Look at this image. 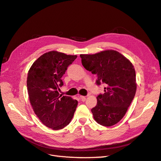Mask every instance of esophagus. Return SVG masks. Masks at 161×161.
<instances>
[{
  "label": "esophagus",
  "mask_w": 161,
  "mask_h": 161,
  "mask_svg": "<svg viewBox=\"0 0 161 161\" xmlns=\"http://www.w3.org/2000/svg\"><path fill=\"white\" fill-rule=\"evenodd\" d=\"M80 97V100L82 101H85V100H86V97H85V96H82V95H80V96H79Z\"/></svg>",
  "instance_id": "obj_1"
}]
</instances>
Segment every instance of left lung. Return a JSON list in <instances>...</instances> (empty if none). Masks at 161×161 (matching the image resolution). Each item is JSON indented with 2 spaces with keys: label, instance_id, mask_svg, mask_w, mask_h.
Wrapping results in <instances>:
<instances>
[{
  "label": "left lung",
  "instance_id": "1",
  "mask_svg": "<svg viewBox=\"0 0 161 161\" xmlns=\"http://www.w3.org/2000/svg\"><path fill=\"white\" fill-rule=\"evenodd\" d=\"M80 57L85 69L97 75L96 84L106 85L105 92L97 97V105L91 109L95 120L107 127L116 124L124 118L136 94L134 66L115 50L80 54Z\"/></svg>",
  "mask_w": 161,
  "mask_h": 161
}]
</instances>
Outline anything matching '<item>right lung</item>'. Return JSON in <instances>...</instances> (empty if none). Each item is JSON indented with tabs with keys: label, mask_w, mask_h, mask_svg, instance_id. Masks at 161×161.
I'll use <instances>...</instances> for the list:
<instances>
[{
	"label": "right lung",
	"mask_w": 161,
	"mask_h": 161,
	"mask_svg": "<svg viewBox=\"0 0 161 161\" xmlns=\"http://www.w3.org/2000/svg\"><path fill=\"white\" fill-rule=\"evenodd\" d=\"M76 58L51 51L37 58L28 72L27 86L33 109L41 122L52 130L69 125L77 107L76 100L58 92L64 85L62 76Z\"/></svg>",
	"instance_id": "right-lung-1"
}]
</instances>
